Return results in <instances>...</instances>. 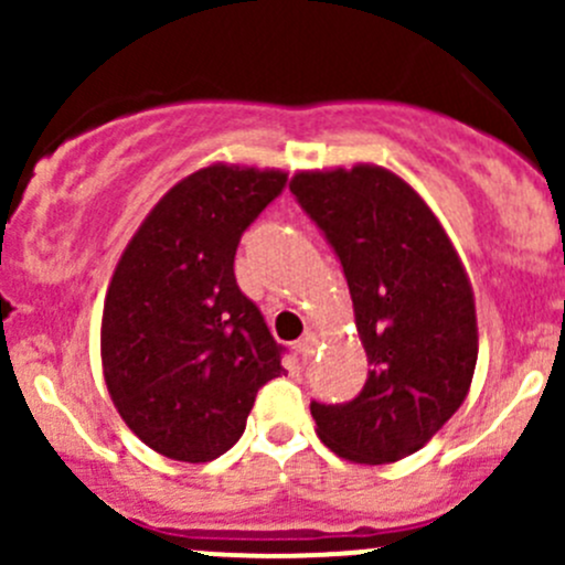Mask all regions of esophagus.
I'll return each mask as SVG.
<instances>
[{
  "mask_svg": "<svg viewBox=\"0 0 565 565\" xmlns=\"http://www.w3.org/2000/svg\"><path fill=\"white\" fill-rule=\"evenodd\" d=\"M317 341L319 339H317L315 333H306L303 339L298 341V352H300V358H303V361H309V358L315 355V352H317Z\"/></svg>",
  "mask_w": 565,
  "mask_h": 565,
  "instance_id": "1",
  "label": "esophagus"
}]
</instances>
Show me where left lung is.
I'll return each mask as SVG.
<instances>
[{"mask_svg":"<svg viewBox=\"0 0 565 565\" xmlns=\"http://www.w3.org/2000/svg\"><path fill=\"white\" fill-rule=\"evenodd\" d=\"M344 267L369 377L352 402H311L339 457L388 465L424 448L470 391L476 298L451 237L409 182L374 163L289 182Z\"/></svg>","mask_w":565,"mask_h":565,"instance_id":"obj_1","label":"left lung"}]
</instances>
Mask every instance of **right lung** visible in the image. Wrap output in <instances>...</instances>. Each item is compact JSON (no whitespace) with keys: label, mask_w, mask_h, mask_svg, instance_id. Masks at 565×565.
<instances>
[{"label":"right lung","mask_w":565,"mask_h":565,"mask_svg":"<svg viewBox=\"0 0 565 565\" xmlns=\"http://www.w3.org/2000/svg\"><path fill=\"white\" fill-rule=\"evenodd\" d=\"M287 185L281 169L210 163L147 213L108 284L100 361L114 407L145 446L210 461L241 440L281 344L241 292V235Z\"/></svg>","instance_id":"obj_1"}]
</instances>
